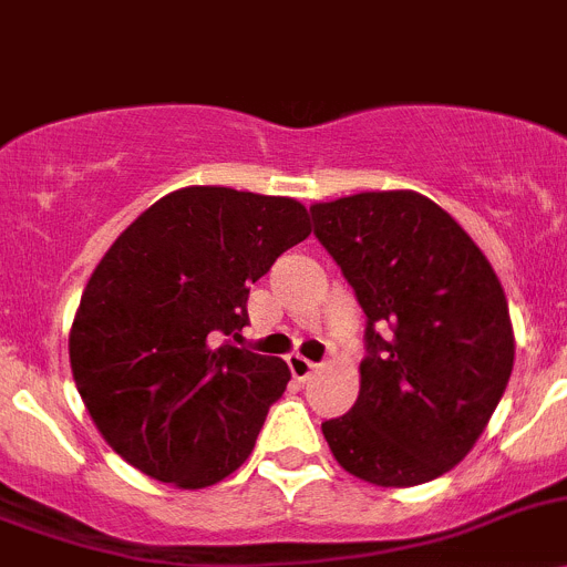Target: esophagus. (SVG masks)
I'll return each instance as SVG.
<instances>
[{
	"label": "esophagus",
	"mask_w": 567,
	"mask_h": 567,
	"mask_svg": "<svg viewBox=\"0 0 567 567\" xmlns=\"http://www.w3.org/2000/svg\"><path fill=\"white\" fill-rule=\"evenodd\" d=\"M287 364H289V370H292V375H295V379H298V381H306V379H309V375L315 373V368H317L315 361L303 359V355H298V353L289 355Z\"/></svg>",
	"instance_id": "obj_1"
}]
</instances>
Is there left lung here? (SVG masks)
I'll return each mask as SVG.
<instances>
[{
  "label": "left lung",
  "instance_id": "left-lung-1",
  "mask_svg": "<svg viewBox=\"0 0 567 567\" xmlns=\"http://www.w3.org/2000/svg\"><path fill=\"white\" fill-rule=\"evenodd\" d=\"M368 317L353 409L322 423L353 476L414 487L460 465L506 390L509 306L476 241L417 192H361L311 206Z\"/></svg>",
  "mask_w": 567,
  "mask_h": 567
}]
</instances>
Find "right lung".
Segmentation results:
<instances>
[{
    "instance_id": "obj_1",
    "label": "right lung",
    "mask_w": 567,
    "mask_h": 567,
    "mask_svg": "<svg viewBox=\"0 0 567 567\" xmlns=\"http://www.w3.org/2000/svg\"><path fill=\"white\" fill-rule=\"evenodd\" d=\"M311 234L292 197L188 186L96 264L69 333L74 384L125 462L183 489L245 465L287 361L236 348L250 284Z\"/></svg>"
}]
</instances>
